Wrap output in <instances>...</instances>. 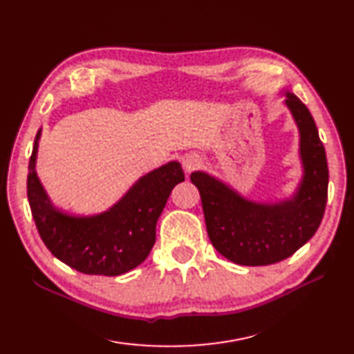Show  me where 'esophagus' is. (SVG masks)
<instances>
[{"instance_id":"1","label":"esophagus","mask_w":354,"mask_h":354,"mask_svg":"<svg viewBox=\"0 0 354 354\" xmlns=\"http://www.w3.org/2000/svg\"><path fill=\"white\" fill-rule=\"evenodd\" d=\"M183 162H184V169L187 171H193L194 169L201 166V158H198V156H196V153H188V156L184 157Z\"/></svg>"}]
</instances>
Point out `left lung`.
<instances>
[{"label": "left lung", "instance_id": "left-lung-1", "mask_svg": "<svg viewBox=\"0 0 354 354\" xmlns=\"http://www.w3.org/2000/svg\"><path fill=\"white\" fill-rule=\"evenodd\" d=\"M286 95L301 133L304 165L302 183L292 201L254 203L203 171L189 176L201 193L207 236L236 265L266 266L293 256L323 220L329 184L326 151L308 107L295 94Z\"/></svg>", "mask_w": 354, "mask_h": 354}]
</instances>
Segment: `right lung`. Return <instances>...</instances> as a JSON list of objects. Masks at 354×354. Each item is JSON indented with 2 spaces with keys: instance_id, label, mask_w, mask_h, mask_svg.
<instances>
[{
  "instance_id": "1",
  "label": "right lung",
  "mask_w": 354,
  "mask_h": 354,
  "mask_svg": "<svg viewBox=\"0 0 354 354\" xmlns=\"http://www.w3.org/2000/svg\"><path fill=\"white\" fill-rule=\"evenodd\" d=\"M40 130L30 158L26 194L44 245L62 263L88 275L116 277L148 257L156 225L171 189L184 180L178 161H170L136 183L111 209L94 216H71L52 206L35 174Z\"/></svg>"
}]
</instances>
